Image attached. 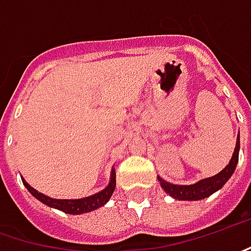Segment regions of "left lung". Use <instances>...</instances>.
I'll return each instance as SVG.
<instances>
[{"label":"left lung","mask_w":251,"mask_h":251,"mask_svg":"<svg viewBox=\"0 0 251 251\" xmlns=\"http://www.w3.org/2000/svg\"><path fill=\"white\" fill-rule=\"evenodd\" d=\"M239 150H240V138L237 137V143H236V149L233 152V157L228 163V166L222 170L219 174L204 178L196 184L191 186H177V184H170L164 180H160L161 187L164 188V191L167 194H170L171 197L177 199V200H201L206 199L208 196H211L214 191H217L219 188H222L226 184V181L231 177V174L236 170L237 161H239Z\"/></svg>","instance_id":"8db88e82"}]
</instances>
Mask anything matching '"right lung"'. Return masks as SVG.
<instances>
[{
    "mask_svg": "<svg viewBox=\"0 0 251 251\" xmlns=\"http://www.w3.org/2000/svg\"><path fill=\"white\" fill-rule=\"evenodd\" d=\"M23 183H24V186L27 187L28 191L35 199H38L40 201H43L47 206L54 207V208L61 210V211L68 213V214H81V213H88V211H93V210H96L99 207L104 206L110 200V197H111V194H113V191L116 188V171H111L110 184L104 188L102 191H100V193L94 194V196L85 197V199H78V200H57V199H51V197L44 196L43 193H38L37 190H34L28 184L27 181H24V178H23Z\"/></svg>",
    "mask_w": 251,
    "mask_h": 251,
    "instance_id": "1",
    "label": "right lung"
}]
</instances>
